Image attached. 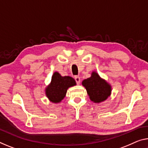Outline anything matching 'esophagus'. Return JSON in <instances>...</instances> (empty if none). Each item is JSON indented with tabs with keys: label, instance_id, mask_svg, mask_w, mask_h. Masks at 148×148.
Segmentation results:
<instances>
[{
	"label": "esophagus",
	"instance_id": "34e87169",
	"mask_svg": "<svg viewBox=\"0 0 148 148\" xmlns=\"http://www.w3.org/2000/svg\"><path fill=\"white\" fill-rule=\"evenodd\" d=\"M74 79H75V81H76L77 84H79V82H80V78H79V76H75Z\"/></svg>",
	"mask_w": 148,
	"mask_h": 148
}]
</instances>
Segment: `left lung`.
<instances>
[{"mask_svg": "<svg viewBox=\"0 0 148 148\" xmlns=\"http://www.w3.org/2000/svg\"><path fill=\"white\" fill-rule=\"evenodd\" d=\"M90 99L95 103H100L106 100L111 94V88L104 79H101L96 72L82 82Z\"/></svg>", "mask_w": 148, "mask_h": 148, "instance_id": "obj_1", "label": "left lung"}]
</instances>
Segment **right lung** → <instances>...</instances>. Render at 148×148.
<instances>
[{"instance_id":"obj_1","label":"right lung","mask_w":148,"mask_h":148,"mask_svg":"<svg viewBox=\"0 0 148 148\" xmlns=\"http://www.w3.org/2000/svg\"><path fill=\"white\" fill-rule=\"evenodd\" d=\"M76 85L74 79L70 76H61L55 72L51 79V83L46 89V95L51 101L58 103L65 97L68 88Z\"/></svg>"}]
</instances>
